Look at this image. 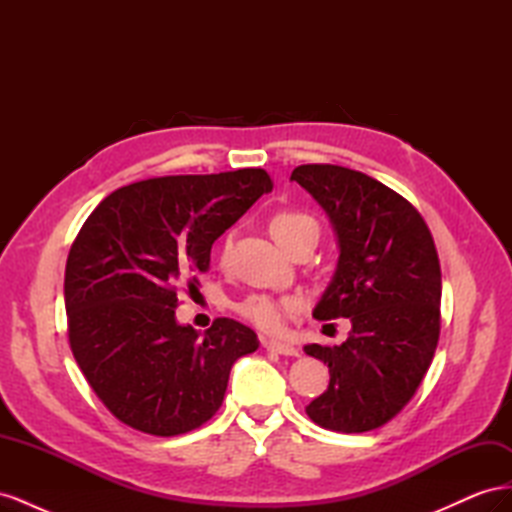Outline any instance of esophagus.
<instances>
[{
    "mask_svg": "<svg viewBox=\"0 0 512 512\" xmlns=\"http://www.w3.org/2000/svg\"><path fill=\"white\" fill-rule=\"evenodd\" d=\"M265 348H269L273 352L286 354V356H299V348L297 346H292L288 342H280V339H269V342H265Z\"/></svg>",
    "mask_w": 512,
    "mask_h": 512,
    "instance_id": "1",
    "label": "esophagus"
}]
</instances>
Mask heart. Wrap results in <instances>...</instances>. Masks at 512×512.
I'll return each instance as SVG.
<instances>
[{"mask_svg": "<svg viewBox=\"0 0 512 512\" xmlns=\"http://www.w3.org/2000/svg\"><path fill=\"white\" fill-rule=\"evenodd\" d=\"M269 232L271 237L275 239V243L280 247H286L303 235H314L318 237V224L309 218L305 213L299 211H280L275 213L271 222H269ZM297 307V303L284 299V301H277L269 294H254V297L245 299L239 305V312L254 322L258 329L262 331H277L282 329L284 324V316L286 312H292V309Z\"/></svg>", "mask_w": 512, "mask_h": 512, "instance_id": "1", "label": "heart"}]
</instances>
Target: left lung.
Instances as JSON below:
<instances>
[{"label": "left lung", "instance_id": "obj_1", "mask_svg": "<svg viewBox=\"0 0 512 512\" xmlns=\"http://www.w3.org/2000/svg\"><path fill=\"white\" fill-rule=\"evenodd\" d=\"M329 215L337 265L314 318H348L342 346L307 344L329 365V386L307 416L324 429L361 433L404 408L440 337L442 275L433 237L406 198L359 170L305 164L292 170Z\"/></svg>", "mask_w": 512, "mask_h": 512}]
</instances>
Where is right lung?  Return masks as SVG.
I'll use <instances>...</instances> for the list:
<instances>
[{
	"label": "right lung",
	"instance_id": "right-lung-1",
	"mask_svg": "<svg viewBox=\"0 0 512 512\" xmlns=\"http://www.w3.org/2000/svg\"><path fill=\"white\" fill-rule=\"evenodd\" d=\"M271 190L262 168L147 179L106 196L83 224L64 280L70 348L121 423L168 438L220 410L232 365L258 337L230 318L205 333L179 324L177 284L207 271L215 239Z\"/></svg>",
	"mask_w": 512,
	"mask_h": 512
}]
</instances>
